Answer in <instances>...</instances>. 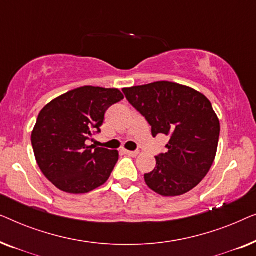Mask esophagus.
Segmentation results:
<instances>
[{"mask_svg": "<svg viewBox=\"0 0 256 256\" xmlns=\"http://www.w3.org/2000/svg\"><path fill=\"white\" fill-rule=\"evenodd\" d=\"M126 155H128V156H132V157H135V156H138V152H130V150H124V152Z\"/></svg>", "mask_w": 256, "mask_h": 256, "instance_id": "esophagus-1", "label": "esophagus"}]
</instances>
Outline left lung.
I'll return each instance as SVG.
<instances>
[{"label": "left lung", "instance_id": "obj_1", "mask_svg": "<svg viewBox=\"0 0 256 256\" xmlns=\"http://www.w3.org/2000/svg\"><path fill=\"white\" fill-rule=\"evenodd\" d=\"M126 98L157 134L169 136L168 152L156 156L146 184L164 197L188 192L211 169L218 149L220 124L204 94L171 82L124 88Z\"/></svg>", "mask_w": 256, "mask_h": 256}]
</instances>
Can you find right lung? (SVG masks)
Here are the masks:
<instances>
[{
    "label": "right lung",
    "mask_w": 256,
    "mask_h": 256,
    "mask_svg": "<svg viewBox=\"0 0 256 256\" xmlns=\"http://www.w3.org/2000/svg\"><path fill=\"white\" fill-rule=\"evenodd\" d=\"M118 88L82 86L50 101L31 132L37 164L44 176L68 194H87L110 178L118 150L87 146L100 132L104 113L124 99Z\"/></svg>",
    "instance_id": "add662e5"
}]
</instances>
